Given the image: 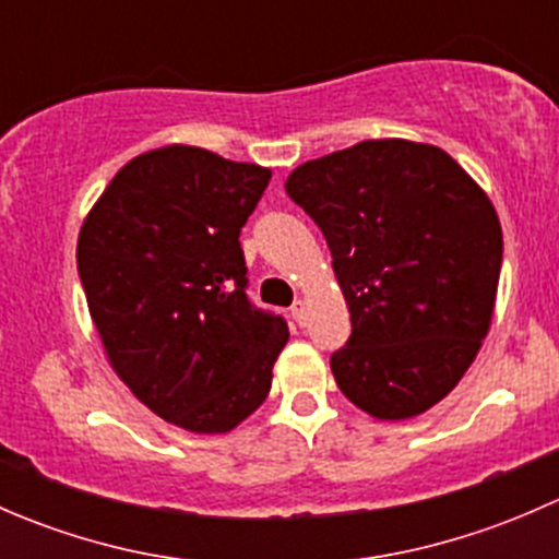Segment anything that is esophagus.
I'll use <instances>...</instances> for the list:
<instances>
[{"label": "esophagus", "instance_id": "obj_1", "mask_svg": "<svg viewBox=\"0 0 559 559\" xmlns=\"http://www.w3.org/2000/svg\"><path fill=\"white\" fill-rule=\"evenodd\" d=\"M292 319H295L297 321V324H306V302H302V300H297L295 302V306H292Z\"/></svg>", "mask_w": 559, "mask_h": 559}]
</instances>
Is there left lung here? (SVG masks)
Here are the masks:
<instances>
[{"label":"left lung","mask_w":559,"mask_h":559,"mask_svg":"<svg viewBox=\"0 0 559 559\" xmlns=\"http://www.w3.org/2000/svg\"><path fill=\"white\" fill-rule=\"evenodd\" d=\"M286 194L324 233L352 313L330 357L341 392L384 421L441 403L498 297L503 233L481 186L447 151L389 138L306 162Z\"/></svg>","instance_id":"1"}]
</instances>
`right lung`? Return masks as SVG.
Returning a JSON list of instances; mask_svg holds the SVG:
<instances>
[{
    "label": "right lung",
    "instance_id": "obj_1",
    "mask_svg": "<svg viewBox=\"0 0 559 559\" xmlns=\"http://www.w3.org/2000/svg\"><path fill=\"white\" fill-rule=\"evenodd\" d=\"M267 167L194 145L134 156L78 235L88 313L118 379L170 425L229 432L267 397L289 341L246 295L240 229Z\"/></svg>",
    "mask_w": 559,
    "mask_h": 559
}]
</instances>
